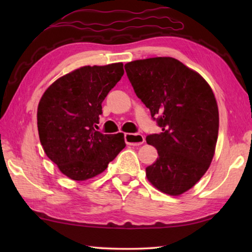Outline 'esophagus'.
Returning <instances> with one entry per match:
<instances>
[{
  "label": "esophagus",
  "mask_w": 252,
  "mask_h": 252,
  "mask_svg": "<svg viewBox=\"0 0 252 252\" xmlns=\"http://www.w3.org/2000/svg\"><path fill=\"white\" fill-rule=\"evenodd\" d=\"M125 140L129 146H141L144 142V136L139 133H126Z\"/></svg>",
  "instance_id": "1"
}]
</instances>
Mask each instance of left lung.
Here are the masks:
<instances>
[{
	"instance_id": "8db88e82",
	"label": "left lung",
	"mask_w": 252,
	"mask_h": 252,
	"mask_svg": "<svg viewBox=\"0 0 252 252\" xmlns=\"http://www.w3.org/2000/svg\"><path fill=\"white\" fill-rule=\"evenodd\" d=\"M139 99L162 127L147 136L156 162L146 169L161 192L180 195L210 167L219 131V111L210 85L198 72L170 57L135 60L125 65Z\"/></svg>"
}]
</instances>
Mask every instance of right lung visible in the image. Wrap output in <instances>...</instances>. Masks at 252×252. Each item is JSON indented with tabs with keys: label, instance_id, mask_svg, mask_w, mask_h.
Wrapping results in <instances>:
<instances>
[{
	"label": "right lung",
	"instance_id": "right-lung-1",
	"mask_svg": "<svg viewBox=\"0 0 252 252\" xmlns=\"http://www.w3.org/2000/svg\"><path fill=\"white\" fill-rule=\"evenodd\" d=\"M123 63L85 65L59 78L37 106V130L45 155L75 181L94 178L126 147L125 134L94 127L102 102L122 78Z\"/></svg>",
	"mask_w": 252,
	"mask_h": 252
}]
</instances>
